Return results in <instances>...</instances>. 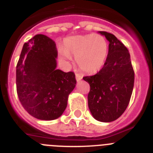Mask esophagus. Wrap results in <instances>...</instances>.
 Listing matches in <instances>:
<instances>
[{
    "mask_svg": "<svg viewBox=\"0 0 153 153\" xmlns=\"http://www.w3.org/2000/svg\"><path fill=\"white\" fill-rule=\"evenodd\" d=\"M82 78H83V76L80 75V74H76V81H80L81 79H82Z\"/></svg>",
    "mask_w": 153,
    "mask_h": 153,
    "instance_id": "34e87169",
    "label": "esophagus"
}]
</instances>
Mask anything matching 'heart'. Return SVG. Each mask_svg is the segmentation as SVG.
I'll return each instance as SVG.
<instances>
[{
    "label": "heart",
    "instance_id": "b5f03b06",
    "mask_svg": "<svg viewBox=\"0 0 153 153\" xmlns=\"http://www.w3.org/2000/svg\"><path fill=\"white\" fill-rule=\"evenodd\" d=\"M109 44L100 34L77 35L67 37L63 43L60 55L63 60L75 56L79 68L86 74L99 72L107 59Z\"/></svg>",
    "mask_w": 153,
    "mask_h": 153
}]
</instances>
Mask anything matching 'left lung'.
<instances>
[{"label": "left lung", "mask_w": 153, "mask_h": 153, "mask_svg": "<svg viewBox=\"0 0 153 153\" xmlns=\"http://www.w3.org/2000/svg\"><path fill=\"white\" fill-rule=\"evenodd\" d=\"M109 41L106 61L97 74L83 78L90 84L88 106L94 119L117 120L129 105L134 86V70L129 51L113 34L99 31Z\"/></svg>", "instance_id": "left-lung-1"}]
</instances>
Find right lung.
Segmentation results:
<instances>
[{"label": "right lung", "instance_id": "add662e5", "mask_svg": "<svg viewBox=\"0 0 153 153\" xmlns=\"http://www.w3.org/2000/svg\"><path fill=\"white\" fill-rule=\"evenodd\" d=\"M56 58L55 42L37 34L24 44L17 63L18 98L26 111L38 120L59 118L76 83L74 72L56 69Z\"/></svg>", "mask_w": 153, "mask_h": 153}]
</instances>
